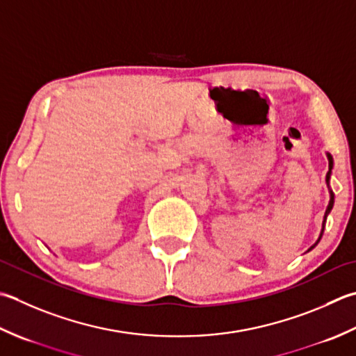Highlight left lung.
I'll list each match as a JSON object with an SVG mask.
<instances>
[{"instance_id":"left-lung-1","label":"left lung","mask_w":356,"mask_h":356,"mask_svg":"<svg viewBox=\"0 0 356 356\" xmlns=\"http://www.w3.org/2000/svg\"><path fill=\"white\" fill-rule=\"evenodd\" d=\"M327 159H329V172H327V176H325V182H327V186H329V182H330V174H332V168H333V159H332V156H330V154H327ZM329 191H330V202H329V207H327L325 214H324V220H323L321 234H319V238H318V241H316L315 245H312V247L309 248V252H310L312 248H315V247L318 245V242L321 241L323 234H324V228H325V220H327V216H329V213L332 211V208H333V204H335V194H333V191L330 190V186H329Z\"/></svg>"}]
</instances>
